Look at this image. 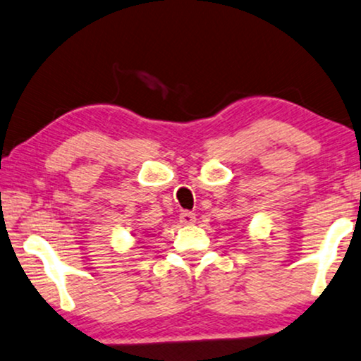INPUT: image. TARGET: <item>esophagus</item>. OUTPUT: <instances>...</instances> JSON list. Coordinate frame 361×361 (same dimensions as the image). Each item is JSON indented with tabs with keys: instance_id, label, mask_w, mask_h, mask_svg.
<instances>
[{
	"instance_id": "esophagus-1",
	"label": "esophagus",
	"mask_w": 361,
	"mask_h": 361,
	"mask_svg": "<svg viewBox=\"0 0 361 361\" xmlns=\"http://www.w3.org/2000/svg\"><path fill=\"white\" fill-rule=\"evenodd\" d=\"M179 219H180L182 224H194L195 214H194V212H190V211H182Z\"/></svg>"
}]
</instances>
